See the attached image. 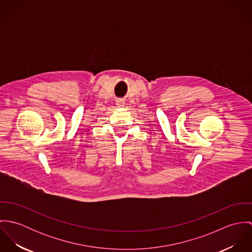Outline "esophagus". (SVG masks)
I'll list each match as a JSON object with an SVG mask.
<instances>
[{"instance_id": "34e87169", "label": "esophagus", "mask_w": 252, "mask_h": 252, "mask_svg": "<svg viewBox=\"0 0 252 252\" xmlns=\"http://www.w3.org/2000/svg\"><path fill=\"white\" fill-rule=\"evenodd\" d=\"M116 106H117L118 108H122V107L125 106V102H124L123 100H117V101H116Z\"/></svg>"}]
</instances>
